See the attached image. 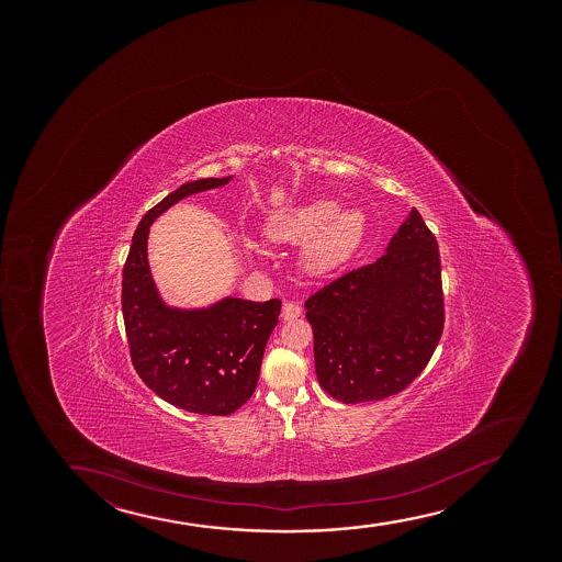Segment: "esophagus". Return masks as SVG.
Wrapping results in <instances>:
<instances>
[{
	"label": "esophagus",
	"mask_w": 562,
	"mask_h": 562,
	"mask_svg": "<svg viewBox=\"0 0 562 562\" xmlns=\"http://www.w3.org/2000/svg\"><path fill=\"white\" fill-rule=\"evenodd\" d=\"M300 315H302V305L294 304V302H286V304H283L281 316H283L284 321H294V318H297Z\"/></svg>",
	"instance_id": "esophagus-1"
}]
</instances>
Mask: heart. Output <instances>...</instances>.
<instances>
[{"instance_id": "heart-1", "label": "heart", "mask_w": 562, "mask_h": 562, "mask_svg": "<svg viewBox=\"0 0 562 562\" xmlns=\"http://www.w3.org/2000/svg\"><path fill=\"white\" fill-rule=\"evenodd\" d=\"M366 213L360 207L341 210L331 199H316L283 213L271 223L268 233L278 241H305L304 265L311 273H329L341 268L361 244L366 233ZM257 251L252 241H247Z\"/></svg>"}]
</instances>
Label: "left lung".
I'll return each mask as SVG.
<instances>
[{
    "label": "left lung",
    "instance_id": "1",
    "mask_svg": "<svg viewBox=\"0 0 562 562\" xmlns=\"http://www.w3.org/2000/svg\"><path fill=\"white\" fill-rule=\"evenodd\" d=\"M316 379L334 400L400 394L418 376L445 328L437 239L411 207L386 252L305 302Z\"/></svg>",
    "mask_w": 562,
    "mask_h": 562
}]
</instances>
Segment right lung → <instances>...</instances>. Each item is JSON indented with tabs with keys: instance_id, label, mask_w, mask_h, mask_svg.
<instances>
[{
	"instance_id": "right-lung-1",
	"label": "right lung",
	"mask_w": 562,
	"mask_h": 562,
	"mask_svg": "<svg viewBox=\"0 0 562 562\" xmlns=\"http://www.w3.org/2000/svg\"><path fill=\"white\" fill-rule=\"evenodd\" d=\"M231 180L233 176L188 181L167 194L136 226L123 266V323L136 373L170 405L213 416L233 414L255 392L281 302L226 296L194 310L168 305L149 270L148 234L176 202Z\"/></svg>"
}]
</instances>
